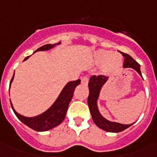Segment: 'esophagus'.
Returning a JSON list of instances; mask_svg holds the SVG:
<instances>
[{
  "label": "esophagus",
  "instance_id": "34e87169",
  "mask_svg": "<svg viewBox=\"0 0 157 157\" xmlns=\"http://www.w3.org/2000/svg\"><path fill=\"white\" fill-rule=\"evenodd\" d=\"M89 82V78L87 76H84L81 78V84L84 85V86H87Z\"/></svg>",
  "mask_w": 157,
  "mask_h": 157
}]
</instances>
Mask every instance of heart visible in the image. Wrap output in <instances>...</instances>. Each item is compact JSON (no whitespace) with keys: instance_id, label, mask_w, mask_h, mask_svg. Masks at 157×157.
Returning a JSON list of instances; mask_svg holds the SVG:
<instances>
[{"instance_id":"1","label":"heart","mask_w":157,"mask_h":157,"mask_svg":"<svg viewBox=\"0 0 157 157\" xmlns=\"http://www.w3.org/2000/svg\"><path fill=\"white\" fill-rule=\"evenodd\" d=\"M94 60L98 65L102 66L101 71L104 74L116 70L121 66L122 59L120 54H113L109 50H98L94 54Z\"/></svg>"}]
</instances>
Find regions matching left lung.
<instances>
[{"label": "left lung", "instance_id": "obj_1", "mask_svg": "<svg viewBox=\"0 0 157 157\" xmlns=\"http://www.w3.org/2000/svg\"><path fill=\"white\" fill-rule=\"evenodd\" d=\"M121 52V51H120ZM121 54L124 56V65L123 67H130V68L134 69L138 73L142 76L141 71H140V65L132 58L130 55L127 54H124L123 52H121ZM108 80V76H92L89 81V94L88 97V105L90 111L91 117L93 119L94 122L98 128L103 129L105 131L112 132V133H118L121 132L132 124H124L118 123V122L111 121H108L105 117H103L101 113L99 112L98 107V99L99 98L100 91L104 86L105 83Z\"/></svg>", "mask_w": 157, "mask_h": 157}]
</instances>
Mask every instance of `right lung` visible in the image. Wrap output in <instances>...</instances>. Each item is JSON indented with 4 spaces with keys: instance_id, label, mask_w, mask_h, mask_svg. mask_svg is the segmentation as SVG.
Here are the masks:
<instances>
[{
    "instance_id": "1",
    "label": "right lung",
    "mask_w": 157,
    "mask_h": 157,
    "mask_svg": "<svg viewBox=\"0 0 157 157\" xmlns=\"http://www.w3.org/2000/svg\"><path fill=\"white\" fill-rule=\"evenodd\" d=\"M60 44H61V41H59L57 44H53V45L47 44V45H43L39 49H37L34 53L37 52V51L49 50L50 49H52V48L55 47L56 45H60ZM28 58H29V56L25 58L23 61H26ZM13 76H14V74H13V77L11 79L10 88L11 83L13 82ZM80 83H81V80H79V79L76 80V81L67 82L66 84V86H64L63 89L62 90L61 93L59 94V95L58 96L56 100L54 101V103L50 106V107H49L43 113L37 115L36 117H28L19 114L14 110L13 104L10 102L11 107H12L14 114L16 115V117H18V119L20 120L21 121L23 122L24 124H26L27 126L38 132L47 131V130H50V129H53L54 127L58 126L59 124H60L63 121L64 118L66 117L68 105L71 102V98H72V96H73L74 90H75L76 86L80 85Z\"/></svg>"
}]
</instances>
